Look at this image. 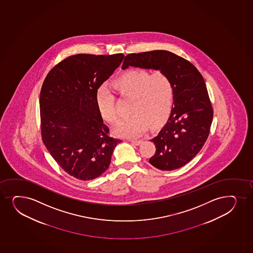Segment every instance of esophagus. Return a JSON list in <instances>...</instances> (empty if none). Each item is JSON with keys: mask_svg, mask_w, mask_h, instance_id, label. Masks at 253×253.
I'll list each match as a JSON object with an SVG mask.
<instances>
[{"mask_svg": "<svg viewBox=\"0 0 253 253\" xmlns=\"http://www.w3.org/2000/svg\"><path fill=\"white\" fill-rule=\"evenodd\" d=\"M130 142H132V143H134L135 145H139L140 143L142 142V140H131Z\"/></svg>", "mask_w": 253, "mask_h": 253, "instance_id": "obj_1", "label": "esophagus"}]
</instances>
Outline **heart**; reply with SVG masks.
Segmentation results:
<instances>
[{
	"mask_svg": "<svg viewBox=\"0 0 253 253\" xmlns=\"http://www.w3.org/2000/svg\"><path fill=\"white\" fill-rule=\"evenodd\" d=\"M114 89L122 98L131 99L127 119L122 120L114 133L121 137H137L148 125L155 127L166 121L174 102V87L171 79L162 72L151 74L145 70H130L113 82ZM96 104L102 119L116 124L119 116L115 108V97L105 85L96 92Z\"/></svg>",
	"mask_w": 253,
	"mask_h": 253,
	"instance_id": "b5f03b06",
	"label": "heart"
}]
</instances>
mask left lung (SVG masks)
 Listing matches in <instances>:
<instances>
[{
	"label": "left lung",
	"mask_w": 253,
	"mask_h": 253,
	"mask_svg": "<svg viewBox=\"0 0 253 253\" xmlns=\"http://www.w3.org/2000/svg\"><path fill=\"white\" fill-rule=\"evenodd\" d=\"M129 67L160 70L171 79L173 107L168 121L150 140L156 151L149 163L161 170L182 167L202 149L212 124L213 111L203 76L190 61L161 49L129 54L122 68Z\"/></svg>",
	"instance_id": "left-lung-1"
}]
</instances>
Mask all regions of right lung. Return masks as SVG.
<instances>
[{"mask_svg":"<svg viewBox=\"0 0 253 253\" xmlns=\"http://www.w3.org/2000/svg\"><path fill=\"white\" fill-rule=\"evenodd\" d=\"M123 58V54L71 55L49 71L42 85V140L60 167L79 180L100 176L122 142L109 136L96 92Z\"/></svg>","mask_w":253,"mask_h":253,"instance_id":"add662e5","label":"right lung"}]
</instances>
